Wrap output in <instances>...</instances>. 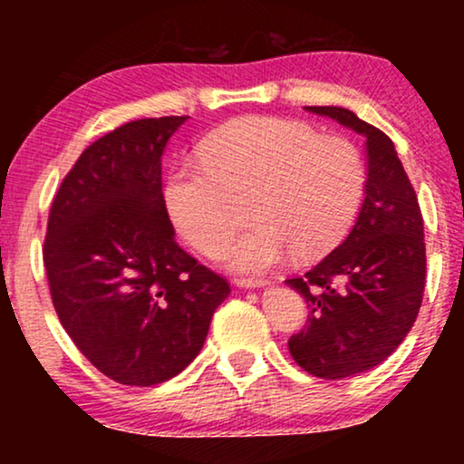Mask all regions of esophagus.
Segmentation results:
<instances>
[{"mask_svg": "<svg viewBox=\"0 0 464 464\" xmlns=\"http://www.w3.org/2000/svg\"><path fill=\"white\" fill-rule=\"evenodd\" d=\"M236 284L239 287H262V285L268 284V281L259 279V276H255V275H237Z\"/></svg>", "mask_w": 464, "mask_h": 464, "instance_id": "obj_1", "label": "esophagus"}]
</instances>
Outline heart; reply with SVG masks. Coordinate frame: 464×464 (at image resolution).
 <instances>
[{
  "mask_svg": "<svg viewBox=\"0 0 464 464\" xmlns=\"http://www.w3.org/2000/svg\"><path fill=\"white\" fill-rule=\"evenodd\" d=\"M355 143L284 117H244L200 143V165L165 183V207L180 237L205 255L220 250L249 198L254 227L222 250L233 268H268L295 253L323 255L347 233L364 194Z\"/></svg>",
  "mask_w": 464,
  "mask_h": 464,
  "instance_id": "obj_1",
  "label": "heart"
}]
</instances>
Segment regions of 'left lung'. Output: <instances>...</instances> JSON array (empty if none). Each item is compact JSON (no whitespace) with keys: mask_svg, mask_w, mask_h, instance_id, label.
I'll return each instance as SVG.
<instances>
[{"mask_svg":"<svg viewBox=\"0 0 464 464\" xmlns=\"http://www.w3.org/2000/svg\"><path fill=\"white\" fill-rule=\"evenodd\" d=\"M366 140L364 202L340 246L287 279L307 303V323L287 340L303 371L343 380L382 364L412 329L423 301V216L391 137L343 106H305Z\"/></svg>","mask_w":464,"mask_h":464,"instance_id":"left-lung-1","label":"left lung"}]
</instances>
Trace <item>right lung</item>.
<instances>
[{
    "label": "right lung",
    "instance_id": "right-lung-1",
    "mask_svg": "<svg viewBox=\"0 0 464 464\" xmlns=\"http://www.w3.org/2000/svg\"><path fill=\"white\" fill-rule=\"evenodd\" d=\"M185 120L146 117L100 137L63 179L47 218L44 264L58 321L117 384L179 375L231 292L179 246L165 209L161 154Z\"/></svg>",
    "mask_w": 464,
    "mask_h": 464
}]
</instances>
